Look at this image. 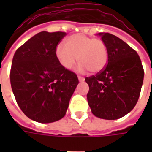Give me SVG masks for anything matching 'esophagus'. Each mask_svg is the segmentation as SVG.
<instances>
[{
	"mask_svg": "<svg viewBox=\"0 0 152 152\" xmlns=\"http://www.w3.org/2000/svg\"><path fill=\"white\" fill-rule=\"evenodd\" d=\"M78 80H79V81H80V82H83V81L85 80V78H84V77H82V76H78Z\"/></svg>",
	"mask_w": 152,
	"mask_h": 152,
	"instance_id": "esophagus-1",
	"label": "esophagus"
}]
</instances>
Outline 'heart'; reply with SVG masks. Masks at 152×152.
<instances>
[{
	"instance_id": "b5f03b06",
	"label": "heart",
	"mask_w": 152,
	"mask_h": 152,
	"mask_svg": "<svg viewBox=\"0 0 152 152\" xmlns=\"http://www.w3.org/2000/svg\"><path fill=\"white\" fill-rule=\"evenodd\" d=\"M65 45H58L55 48V57L63 68L70 70L77 61L80 63L78 71L87 70L98 73L104 69L107 63L108 54L104 41L84 34H73L66 37Z\"/></svg>"
}]
</instances>
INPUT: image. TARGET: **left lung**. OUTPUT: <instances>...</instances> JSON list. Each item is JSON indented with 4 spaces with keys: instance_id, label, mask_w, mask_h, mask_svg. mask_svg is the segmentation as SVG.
Listing matches in <instances>:
<instances>
[{
    "instance_id": "left-lung-1",
    "label": "left lung",
    "mask_w": 152,
    "mask_h": 152,
    "mask_svg": "<svg viewBox=\"0 0 152 152\" xmlns=\"http://www.w3.org/2000/svg\"><path fill=\"white\" fill-rule=\"evenodd\" d=\"M99 36L107 49V65L95 76L86 77L88 103L95 116L116 120L131 112L137 103L144 70L137 53L114 35Z\"/></svg>"
}]
</instances>
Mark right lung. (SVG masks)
<instances>
[{"mask_svg": "<svg viewBox=\"0 0 152 152\" xmlns=\"http://www.w3.org/2000/svg\"><path fill=\"white\" fill-rule=\"evenodd\" d=\"M66 32L40 31L16 50L10 73L14 95L28 118L51 123L66 114L79 83L76 73L61 66L55 48Z\"/></svg>", "mask_w": 152, "mask_h": 152, "instance_id": "1", "label": "right lung"}]
</instances>
